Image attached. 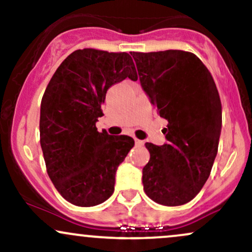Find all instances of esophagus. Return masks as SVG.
I'll return each mask as SVG.
<instances>
[{
  "label": "esophagus",
  "mask_w": 252,
  "mask_h": 252,
  "mask_svg": "<svg viewBox=\"0 0 252 252\" xmlns=\"http://www.w3.org/2000/svg\"><path fill=\"white\" fill-rule=\"evenodd\" d=\"M135 143H136V146H143L144 141L138 140V138H135Z\"/></svg>",
  "instance_id": "esophagus-1"
}]
</instances>
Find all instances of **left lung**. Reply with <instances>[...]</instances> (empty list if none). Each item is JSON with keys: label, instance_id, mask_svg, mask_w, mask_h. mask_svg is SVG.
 <instances>
[{"label": "left lung", "instance_id": "obj_1", "mask_svg": "<svg viewBox=\"0 0 252 252\" xmlns=\"http://www.w3.org/2000/svg\"><path fill=\"white\" fill-rule=\"evenodd\" d=\"M138 79L158 114L168 122L163 146L147 142L143 189L164 206L187 204L211 174L221 131L215 80L195 54L168 50L131 53Z\"/></svg>", "mask_w": 252, "mask_h": 252}]
</instances>
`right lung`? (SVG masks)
<instances>
[{"instance_id": "right-lung-1", "label": "right lung", "mask_w": 252, "mask_h": 252, "mask_svg": "<svg viewBox=\"0 0 252 252\" xmlns=\"http://www.w3.org/2000/svg\"><path fill=\"white\" fill-rule=\"evenodd\" d=\"M137 80L126 52L84 48L66 58L42 96L40 144L47 174L58 192L76 206L102 204L115 189V174L134 140L96 128L108 89Z\"/></svg>"}]
</instances>
